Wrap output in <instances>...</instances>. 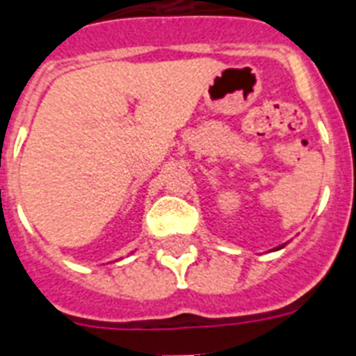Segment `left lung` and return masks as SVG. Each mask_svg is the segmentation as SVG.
Wrapping results in <instances>:
<instances>
[{
	"mask_svg": "<svg viewBox=\"0 0 356 356\" xmlns=\"http://www.w3.org/2000/svg\"><path fill=\"white\" fill-rule=\"evenodd\" d=\"M284 246H286V244H282V246H278V248H275V250H280V248H284Z\"/></svg>",
	"mask_w": 356,
	"mask_h": 356,
	"instance_id": "1",
	"label": "left lung"
}]
</instances>
